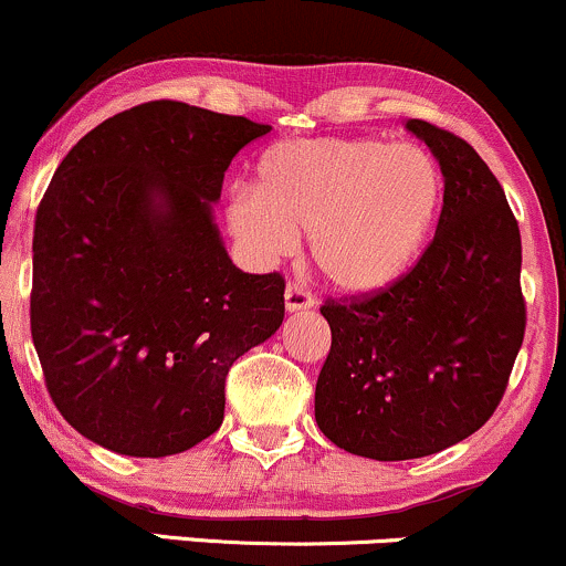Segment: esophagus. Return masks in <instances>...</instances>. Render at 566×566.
Returning a JSON list of instances; mask_svg holds the SVG:
<instances>
[{"label":"esophagus","mask_w":566,"mask_h":566,"mask_svg":"<svg viewBox=\"0 0 566 566\" xmlns=\"http://www.w3.org/2000/svg\"><path fill=\"white\" fill-rule=\"evenodd\" d=\"M310 307H315V296H312L302 283L291 281L289 285H285V310L298 312V310H310Z\"/></svg>","instance_id":"1"}]
</instances>
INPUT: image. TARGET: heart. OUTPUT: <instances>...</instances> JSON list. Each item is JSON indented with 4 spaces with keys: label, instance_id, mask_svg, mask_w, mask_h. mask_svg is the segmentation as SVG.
<instances>
[{
    "label": "heart",
    "instance_id": "b5f03b06",
    "mask_svg": "<svg viewBox=\"0 0 566 566\" xmlns=\"http://www.w3.org/2000/svg\"><path fill=\"white\" fill-rule=\"evenodd\" d=\"M442 175L421 145L376 137L285 139L262 153L254 190H235L230 230L262 259L310 254L328 283L376 291L413 264L434 228Z\"/></svg>",
    "mask_w": 566,
    "mask_h": 566
}]
</instances>
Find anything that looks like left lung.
<instances>
[{
  "label": "left lung",
  "instance_id": "1",
  "mask_svg": "<svg viewBox=\"0 0 566 566\" xmlns=\"http://www.w3.org/2000/svg\"><path fill=\"white\" fill-rule=\"evenodd\" d=\"M405 126L444 177L434 238L387 289L321 307L331 352L315 387L317 427L374 461L440 453L482 429L527 325L522 235L501 182L467 139L421 118Z\"/></svg>",
  "mask_w": 566,
  "mask_h": 566
}]
</instances>
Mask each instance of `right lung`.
<instances>
[{
	"instance_id": "add662e5",
	"label": "right lung",
	"mask_w": 566,
	"mask_h": 566,
	"mask_svg": "<svg viewBox=\"0 0 566 566\" xmlns=\"http://www.w3.org/2000/svg\"><path fill=\"white\" fill-rule=\"evenodd\" d=\"M270 132L150 99L78 139L33 222L31 336L60 416L122 455L190 450L224 418L230 365L281 328V272L251 275L211 217Z\"/></svg>"
}]
</instances>
